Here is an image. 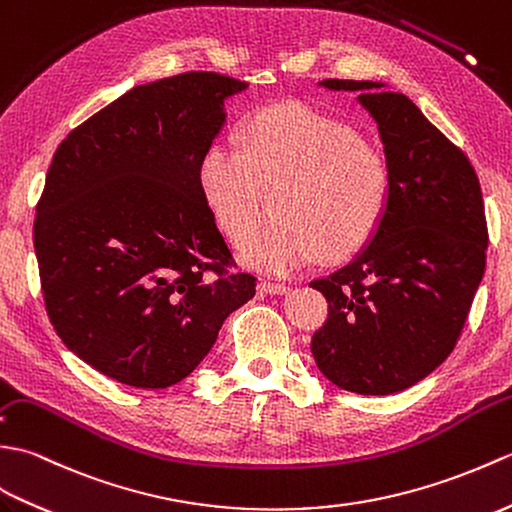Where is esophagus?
Masks as SVG:
<instances>
[{
	"label": "esophagus",
	"mask_w": 512,
	"mask_h": 512,
	"mask_svg": "<svg viewBox=\"0 0 512 512\" xmlns=\"http://www.w3.org/2000/svg\"><path fill=\"white\" fill-rule=\"evenodd\" d=\"M258 287H260V291L274 293V295H282V293H289L291 291V287L285 285V282H271V280H263Z\"/></svg>",
	"instance_id": "1"
}]
</instances>
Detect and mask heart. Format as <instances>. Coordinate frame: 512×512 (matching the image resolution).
<instances>
[{
	"mask_svg": "<svg viewBox=\"0 0 512 512\" xmlns=\"http://www.w3.org/2000/svg\"><path fill=\"white\" fill-rule=\"evenodd\" d=\"M199 186L221 230L238 247L254 241L278 190L280 223L245 260L287 276L317 256L346 258L381 225L392 168L377 144L309 102H280L245 122L241 146L212 142L201 155Z\"/></svg>",
	"mask_w": 512,
	"mask_h": 512,
	"instance_id": "obj_1",
	"label": "heart"
}]
</instances>
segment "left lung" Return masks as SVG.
Returning <instances> with one entry per match:
<instances>
[{"mask_svg": "<svg viewBox=\"0 0 512 512\" xmlns=\"http://www.w3.org/2000/svg\"><path fill=\"white\" fill-rule=\"evenodd\" d=\"M320 85L359 94L379 127L392 192L372 241L311 282L328 302L311 352L337 388L394 394L434 372L467 322L488 245L480 179L407 96L372 81Z\"/></svg>", "mask_w": 512, "mask_h": 512, "instance_id": "obj_1", "label": "left lung"}]
</instances>
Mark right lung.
<instances>
[{
	"label": "right lung",
	"instance_id": "obj_1",
	"mask_svg": "<svg viewBox=\"0 0 512 512\" xmlns=\"http://www.w3.org/2000/svg\"><path fill=\"white\" fill-rule=\"evenodd\" d=\"M243 89L217 72L133 87L52 157L32 232L45 311L113 381L164 390L186 379L256 295L199 186L223 100Z\"/></svg>",
	"mask_w": 512,
	"mask_h": 512
}]
</instances>
